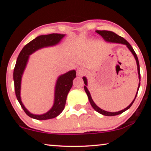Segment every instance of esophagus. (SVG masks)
<instances>
[{
	"mask_svg": "<svg viewBox=\"0 0 151 151\" xmlns=\"http://www.w3.org/2000/svg\"><path fill=\"white\" fill-rule=\"evenodd\" d=\"M86 73V69H85L84 68H79L76 71V75L78 76H83L84 75H85Z\"/></svg>",
	"mask_w": 151,
	"mask_h": 151,
	"instance_id": "1",
	"label": "esophagus"
}]
</instances>
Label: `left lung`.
Segmentation results:
<instances>
[{
    "label": "left lung",
    "instance_id": "1",
    "mask_svg": "<svg viewBox=\"0 0 151 151\" xmlns=\"http://www.w3.org/2000/svg\"><path fill=\"white\" fill-rule=\"evenodd\" d=\"M96 32L98 33L99 35H100L103 38V39L106 40L107 42H115V43H121V44H123L127 45V47L129 48V49L131 51V52L132 53V55H134V57L135 58V59H136L137 61V68H138V74H139V81H140V66H139V60H138V57L137 56L136 52H134V50H133V48L131 47V45L129 44V42H128L126 40H125L124 38H122V37H120L118 35L115 34V33L113 32H111V31H109V30H96ZM83 78V81H84V83H85V85L84 86V88H85V91L86 92V94H87L88 96V100L89 102H90V103L91 104V106H93V108L95 110L96 112H99L100 114H103V115H105V116H115V115H118V114H120L122 113V112L126 111L127 110L129 109L130 107L132 106V104H133L134 101L135 100V99H136L137 95V93H138V91H139V87H140V83H139V87H138V91H137V93L136 96H135V98L133 101H132V103H131V104L129 106H127V108H125L124 109L122 110V111H120L119 112H107L104 111V110L101 109V108H99V107L96 105V104L94 103V101H93V99H92V97L91 96V94L89 93V91H88L87 88H86V86H87V81H86V77H84Z\"/></svg>",
    "mask_w": 151,
    "mask_h": 151
}]
</instances>
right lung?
<instances>
[{"mask_svg":"<svg viewBox=\"0 0 151 151\" xmlns=\"http://www.w3.org/2000/svg\"><path fill=\"white\" fill-rule=\"evenodd\" d=\"M64 37H65V35L57 34V33L47 35H40L39 37H37L36 39H33L24 46L17 58L13 72L15 94H16L18 101L19 102L20 106L24 110L25 113L32 119L47 120L55 118L59 115L65 109L67 94L72 87L74 78L76 77V71L75 70H70L69 72L64 74L60 76L57 79L55 86V103L52 109L47 113L41 114V115L31 114L27 111L23 104L22 103L20 96L21 78L24 68L26 67L29 55L41 48L58 44Z\"/></svg>","mask_w":151,"mask_h":151,"instance_id":"obj_1","label":"right lung"}]
</instances>
